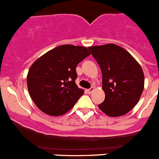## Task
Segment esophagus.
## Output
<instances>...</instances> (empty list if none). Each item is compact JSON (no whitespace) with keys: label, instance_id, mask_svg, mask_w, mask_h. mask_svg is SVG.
<instances>
[{"label":"esophagus","instance_id":"1","mask_svg":"<svg viewBox=\"0 0 159 159\" xmlns=\"http://www.w3.org/2000/svg\"><path fill=\"white\" fill-rule=\"evenodd\" d=\"M93 91H94V87H91L90 89H87V92H88V93H93Z\"/></svg>","mask_w":159,"mask_h":159}]
</instances>
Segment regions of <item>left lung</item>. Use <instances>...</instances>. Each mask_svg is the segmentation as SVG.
I'll use <instances>...</instances> for the list:
<instances>
[{
  "label": "left lung",
  "mask_w": 159,
  "mask_h": 159,
  "mask_svg": "<svg viewBox=\"0 0 159 159\" xmlns=\"http://www.w3.org/2000/svg\"><path fill=\"white\" fill-rule=\"evenodd\" d=\"M102 75L103 102L99 108L106 115L119 117L138 103L145 77L140 64L128 51L113 43L88 47Z\"/></svg>",
  "instance_id": "1"
}]
</instances>
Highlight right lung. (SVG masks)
Listing matches in <instances>:
<instances>
[{
  "label": "right lung",
  "mask_w": 159,
  "mask_h": 159,
  "mask_svg": "<svg viewBox=\"0 0 159 159\" xmlns=\"http://www.w3.org/2000/svg\"><path fill=\"white\" fill-rule=\"evenodd\" d=\"M90 55L88 49L64 44L39 57L27 76L29 94L39 109L49 116H62L72 109L84 90L75 83L78 63Z\"/></svg>",
  "instance_id": "obj_1"
}]
</instances>
